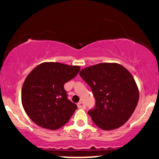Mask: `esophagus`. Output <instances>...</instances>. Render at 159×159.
<instances>
[{
    "label": "esophagus",
    "mask_w": 159,
    "mask_h": 159,
    "mask_svg": "<svg viewBox=\"0 0 159 159\" xmlns=\"http://www.w3.org/2000/svg\"><path fill=\"white\" fill-rule=\"evenodd\" d=\"M77 106L78 108H81V109H84L86 107L84 103L83 102H79L77 104Z\"/></svg>",
    "instance_id": "1"
}]
</instances>
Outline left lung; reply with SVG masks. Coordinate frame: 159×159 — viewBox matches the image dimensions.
Returning a JSON list of instances; mask_svg holds the SVG:
<instances>
[{
  "instance_id": "1",
  "label": "left lung",
  "mask_w": 159,
  "mask_h": 159,
  "mask_svg": "<svg viewBox=\"0 0 159 159\" xmlns=\"http://www.w3.org/2000/svg\"><path fill=\"white\" fill-rule=\"evenodd\" d=\"M79 75L96 98L95 108L88 111L93 123L106 131L126 123L139 100L138 87L130 72L119 63H101L81 69Z\"/></svg>"
}]
</instances>
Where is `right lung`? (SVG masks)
<instances>
[{"label":"right lung","mask_w":159,"mask_h":159,"mask_svg":"<svg viewBox=\"0 0 159 159\" xmlns=\"http://www.w3.org/2000/svg\"><path fill=\"white\" fill-rule=\"evenodd\" d=\"M80 69L79 66L45 62L28 74L21 88V103L34 123L56 130L69 121L77 105L67 98L63 86Z\"/></svg>","instance_id":"right-lung-1"}]
</instances>
